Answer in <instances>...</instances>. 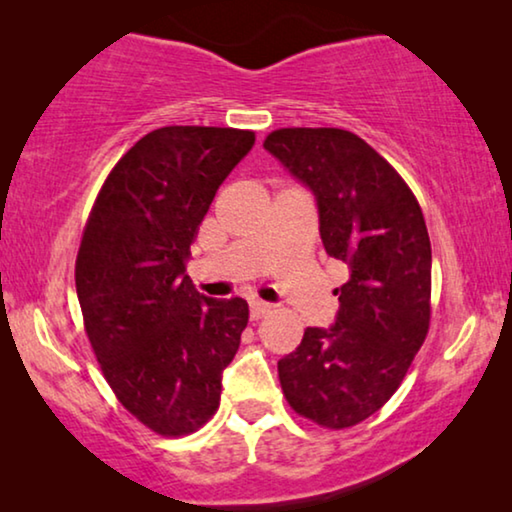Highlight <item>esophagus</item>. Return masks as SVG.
Segmentation results:
<instances>
[{"label": "esophagus", "mask_w": 512, "mask_h": 512, "mask_svg": "<svg viewBox=\"0 0 512 512\" xmlns=\"http://www.w3.org/2000/svg\"><path fill=\"white\" fill-rule=\"evenodd\" d=\"M270 303H265V300H251V305H249V314H251V319H261V317H265V314L270 312Z\"/></svg>", "instance_id": "obj_1"}]
</instances>
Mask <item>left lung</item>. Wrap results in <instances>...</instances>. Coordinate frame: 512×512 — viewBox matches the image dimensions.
Masks as SVG:
<instances>
[{
	"label": "left lung",
	"instance_id": "obj_1",
	"mask_svg": "<svg viewBox=\"0 0 512 512\" xmlns=\"http://www.w3.org/2000/svg\"><path fill=\"white\" fill-rule=\"evenodd\" d=\"M263 149L307 186L328 256L349 279L331 326L305 328L279 359L298 415L326 429L363 422L394 396L431 319V242L419 202L398 172L354 132L282 128Z\"/></svg>",
	"mask_w": 512,
	"mask_h": 512
}]
</instances>
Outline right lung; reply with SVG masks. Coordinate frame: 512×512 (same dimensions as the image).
Returning a JSON list of instances; mask_svg holds the SVG:
<instances>
[{"label":"right lung","mask_w":512,"mask_h":512,"mask_svg":"<svg viewBox=\"0 0 512 512\" xmlns=\"http://www.w3.org/2000/svg\"><path fill=\"white\" fill-rule=\"evenodd\" d=\"M249 130L170 125L144 135L104 181L76 256V296L102 373L160 436L200 429L249 321L244 298L195 291L186 258Z\"/></svg>","instance_id":"obj_1"}]
</instances>
